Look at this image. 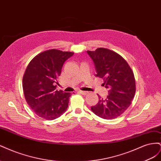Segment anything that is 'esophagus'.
<instances>
[{
	"label": "esophagus",
	"mask_w": 161,
	"mask_h": 161,
	"mask_svg": "<svg viewBox=\"0 0 161 161\" xmlns=\"http://www.w3.org/2000/svg\"><path fill=\"white\" fill-rule=\"evenodd\" d=\"M79 92H80L82 95H86L87 93H88V91H81V90L79 91Z\"/></svg>",
	"instance_id": "esophagus-1"
}]
</instances>
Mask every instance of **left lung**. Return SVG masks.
I'll return each instance as SVG.
<instances>
[{"mask_svg": "<svg viewBox=\"0 0 161 161\" xmlns=\"http://www.w3.org/2000/svg\"><path fill=\"white\" fill-rule=\"evenodd\" d=\"M87 53L94 62L96 76L103 79V85L109 89L106 99L98 95V103L91 107V110L105 119L118 118L129 108L134 97V72L124 58L114 51L99 47Z\"/></svg>", "mask_w": 161, "mask_h": 161, "instance_id": "8db88e82", "label": "left lung"}]
</instances>
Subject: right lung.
<instances>
[{"label":"right lung","instance_id":"right-lung-1","mask_svg":"<svg viewBox=\"0 0 161 161\" xmlns=\"http://www.w3.org/2000/svg\"><path fill=\"white\" fill-rule=\"evenodd\" d=\"M74 53L48 50L34 57L23 77L25 100L37 115L47 120L55 119L66 111L70 92L57 91V79L64 62Z\"/></svg>","mask_w":161,"mask_h":161}]
</instances>
